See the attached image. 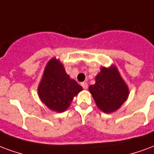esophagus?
<instances>
[{
  "label": "esophagus",
  "mask_w": 154,
  "mask_h": 154,
  "mask_svg": "<svg viewBox=\"0 0 154 154\" xmlns=\"http://www.w3.org/2000/svg\"><path fill=\"white\" fill-rule=\"evenodd\" d=\"M81 86L83 87L84 89H87V88H88V84H87L86 82H83V83H81Z\"/></svg>",
  "instance_id": "1"
}]
</instances>
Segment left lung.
Returning a JSON list of instances; mask_svg holds the SVG:
<instances>
[{"label": "left lung", "instance_id": "8db88e82", "mask_svg": "<svg viewBox=\"0 0 154 154\" xmlns=\"http://www.w3.org/2000/svg\"><path fill=\"white\" fill-rule=\"evenodd\" d=\"M88 89L98 108L106 113L120 108L129 95L127 85L114 66L109 69L103 67L95 85H90Z\"/></svg>", "mask_w": 154, "mask_h": 154}]
</instances>
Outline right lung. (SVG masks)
Instances as JSON below:
<instances>
[{
    "label": "right lung",
    "instance_id": "1",
    "mask_svg": "<svg viewBox=\"0 0 154 154\" xmlns=\"http://www.w3.org/2000/svg\"><path fill=\"white\" fill-rule=\"evenodd\" d=\"M82 89L75 80L69 79L62 64L53 58L45 68L38 92L46 106L51 110L62 112Z\"/></svg>",
    "mask_w": 154,
    "mask_h": 154
}]
</instances>
